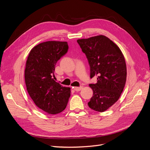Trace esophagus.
Wrapping results in <instances>:
<instances>
[{
  "label": "esophagus",
  "instance_id": "1",
  "mask_svg": "<svg viewBox=\"0 0 150 150\" xmlns=\"http://www.w3.org/2000/svg\"><path fill=\"white\" fill-rule=\"evenodd\" d=\"M74 89L76 91H79L81 89H83V86H79V87H74Z\"/></svg>",
  "mask_w": 150,
  "mask_h": 150
}]
</instances>
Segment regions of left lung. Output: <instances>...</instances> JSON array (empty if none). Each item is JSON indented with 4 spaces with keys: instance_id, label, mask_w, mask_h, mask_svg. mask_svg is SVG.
Listing matches in <instances>:
<instances>
[{
    "instance_id": "1",
    "label": "left lung",
    "mask_w": 150,
    "mask_h": 150,
    "mask_svg": "<svg viewBox=\"0 0 150 150\" xmlns=\"http://www.w3.org/2000/svg\"><path fill=\"white\" fill-rule=\"evenodd\" d=\"M86 54L90 66V78L97 83L90 84L93 95L89 107L103 112L112 106L121 96L126 81L125 57L117 45L103 35L77 40Z\"/></svg>"
}]
</instances>
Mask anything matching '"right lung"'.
Segmentation results:
<instances>
[{"label": "right lung", "instance_id": "right-lung-1", "mask_svg": "<svg viewBox=\"0 0 150 150\" xmlns=\"http://www.w3.org/2000/svg\"><path fill=\"white\" fill-rule=\"evenodd\" d=\"M67 42L47 41L33 47L25 69V82L29 96L39 108L56 115L64 110L71 88L54 81L56 62L67 53Z\"/></svg>", "mask_w": 150, "mask_h": 150}]
</instances>
